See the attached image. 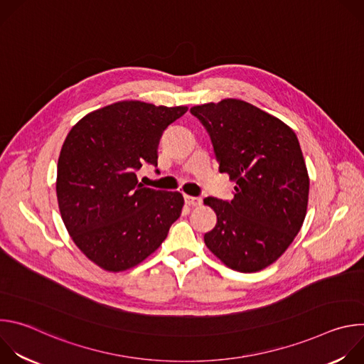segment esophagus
<instances>
[{"label": "esophagus", "instance_id": "1", "mask_svg": "<svg viewBox=\"0 0 364 364\" xmlns=\"http://www.w3.org/2000/svg\"><path fill=\"white\" fill-rule=\"evenodd\" d=\"M184 198H186V204H188V205H193V207H197V205H200V204L203 203V200H201L200 197H191V196H186Z\"/></svg>", "mask_w": 364, "mask_h": 364}]
</instances>
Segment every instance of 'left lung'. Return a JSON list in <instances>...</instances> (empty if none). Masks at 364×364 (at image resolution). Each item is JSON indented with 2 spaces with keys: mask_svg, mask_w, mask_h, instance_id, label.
Masks as SVG:
<instances>
[{
  "mask_svg": "<svg viewBox=\"0 0 364 364\" xmlns=\"http://www.w3.org/2000/svg\"><path fill=\"white\" fill-rule=\"evenodd\" d=\"M209 132L219 171L235 186L230 201L204 198L218 216L205 246L230 269L257 272L288 249L308 204L309 178L295 132L240 99L190 109Z\"/></svg>",
  "mask_w": 364,
  "mask_h": 364,
  "instance_id": "obj_1",
  "label": "left lung"
}]
</instances>
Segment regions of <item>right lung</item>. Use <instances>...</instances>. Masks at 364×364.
<instances>
[{"label":"right lung","mask_w":364,"mask_h":364,"mask_svg":"<svg viewBox=\"0 0 364 364\" xmlns=\"http://www.w3.org/2000/svg\"><path fill=\"white\" fill-rule=\"evenodd\" d=\"M187 109L122 100L87 114L68 134L58 163L60 215L76 246L102 269L136 267L180 218L183 194L144 187L136 171L157 166L164 129Z\"/></svg>","instance_id":"1"}]
</instances>
